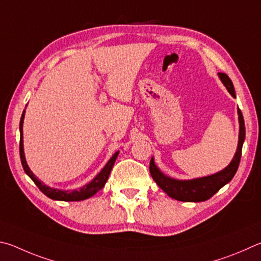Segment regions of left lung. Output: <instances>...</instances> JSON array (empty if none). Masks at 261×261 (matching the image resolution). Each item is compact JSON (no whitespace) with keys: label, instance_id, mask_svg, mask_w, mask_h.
<instances>
[{"label":"left lung","instance_id":"1","mask_svg":"<svg viewBox=\"0 0 261 261\" xmlns=\"http://www.w3.org/2000/svg\"><path fill=\"white\" fill-rule=\"evenodd\" d=\"M219 76H220L222 84L226 86L227 90L229 91V94L232 97H236L234 86H232V82L229 79V76L225 74V73H219ZM237 112H239L240 120V136L236 153L229 165H228L225 170L217 173V174L188 181L171 179V177L164 175L163 173L158 170V167L154 165L153 158H151L149 166L150 174H151L154 182H156V184L161 187L170 197L176 200H181V202H204V200L211 198L214 194L218 193L223 186L227 185L228 182L234 177L235 173L237 172V168H239L240 165L242 147H243V142L245 140V125L243 114H242L240 109L237 110Z\"/></svg>","mask_w":261,"mask_h":261}]
</instances>
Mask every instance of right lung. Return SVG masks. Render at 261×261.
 I'll list each match as a JSON object with an SVG mask.
<instances>
[{"instance_id":"1","label":"right lung","mask_w":261,"mask_h":261,"mask_svg":"<svg viewBox=\"0 0 261 261\" xmlns=\"http://www.w3.org/2000/svg\"><path fill=\"white\" fill-rule=\"evenodd\" d=\"M24 116H25V111L21 114V119H20V123H19V129H20V142H19V153H20V161H21V165L22 168L27 175H29L32 180H33L34 184L38 186V188L42 191V193L48 196L49 198L55 199V200H65V202H77V200H84L91 197V196L95 195L97 191L103 188L105 182L108 181L110 172L112 170V166L116 159L118 157L119 151L113 154L111 159L108 162L107 165L104 166V168L100 171L97 175L95 176V179L93 181H90L88 185H86L82 187V188L77 189V190H72V191H63V190H58V189H54V188H49L48 186H44L42 182L38 180V177H35V175L32 173L30 170L29 165H27L26 159H25V154H24V145H22V122H24Z\"/></svg>"}]
</instances>
